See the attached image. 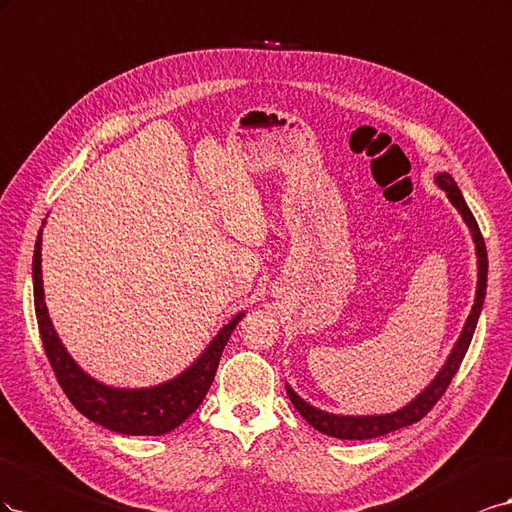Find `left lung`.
<instances>
[{"label": "left lung", "instance_id": "obj_1", "mask_svg": "<svg viewBox=\"0 0 512 512\" xmlns=\"http://www.w3.org/2000/svg\"><path fill=\"white\" fill-rule=\"evenodd\" d=\"M435 184L442 188L446 193L448 201L452 206L457 208V212L461 214L463 223L467 225L472 233V240L476 246V266H478V281H476V298L472 304V311L465 319V326L459 334V339L452 347V352L448 354L444 367L437 371V375L431 379V384L422 390L416 399H412L407 405H403L401 410L390 412V414H373V416H343V414H330L319 410V407H313L311 403H306L302 397H298V392H294L289 384H285L287 388V397L289 401L294 403L296 410L300 412V416L309 422L311 427H315L317 431L326 433L330 437H339V440H371V437H382L386 433H392L403 427H410L414 422H418L420 418H425L431 407L442 399V394L446 392L450 379L455 377V373L459 371V364L463 362V356L467 352V347L472 343L474 330L478 324L480 311H483V302L487 296V270H489V261H487V246L483 240V233L478 229V223L474 214L467 208V203L459 191L457 182L452 180V175L442 171L435 175Z\"/></svg>", "mask_w": 512, "mask_h": 512}]
</instances>
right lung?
<instances>
[{
	"label": "right lung",
	"instance_id": "right-lung-1",
	"mask_svg": "<svg viewBox=\"0 0 512 512\" xmlns=\"http://www.w3.org/2000/svg\"><path fill=\"white\" fill-rule=\"evenodd\" d=\"M42 227L38 231L32 261L36 319L42 347H45L57 382L70 403L96 425L122 435H165L180 427L206 399L214 382L218 360H221L233 328L244 317V311L233 315L191 367H186L173 379L148 388H115L102 384L79 367L53 328L45 302V287H42Z\"/></svg>",
	"mask_w": 512,
	"mask_h": 512
}]
</instances>
